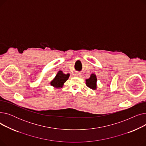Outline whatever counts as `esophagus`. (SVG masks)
<instances>
[{
    "label": "esophagus",
    "instance_id": "obj_1",
    "mask_svg": "<svg viewBox=\"0 0 146 146\" xmlns=\"http://www.w3.org/2000/svg\"><path fill=\"white\" fill-rule=\"evenodd\" d=\"M75 76H79V77H80V76H81V74H80V73L77 72V73H75Z\"/></svg>",
    "mask_w": 146,
    "mask_h": 146
}]
</instances>
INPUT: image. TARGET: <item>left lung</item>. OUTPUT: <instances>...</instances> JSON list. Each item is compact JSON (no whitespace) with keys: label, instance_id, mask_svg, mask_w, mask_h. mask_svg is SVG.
<instances>
[{"label":"left lung","instance_id":"left-lung-1","mask_svg":"<svg viewBox=\"0 0 146 146\" xmlns=\"http://www.w3.org/2000/svg\"><path fill=\"white\" fill-rule=\"evenodd\" d=\"M96 81L97 79L96 77V75L94 74H92L90 75V77L89 79L86 80V83L87 86L89 88L92 89H96Z\"/></svg>","mask_w":146,"mask_h":146}]
</instances>
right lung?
Returning a JSON list of instances; mask_svg holds the SVG:
<instances>
[{
	"mask_svg": "<svg viewBox=\"0 0 146 146\" xmlns=\"http://www.w3.org/2000/svg\"><path fill=\"white\" fill-rule=\"evenodd\" d=\"M69 74H64L61 71L58 72V73L56 76V78L52 80L51 82V85L56 88L62 87L63 83L68 79Z\"/></svg>",
	"mask_w": 146,
	"mask_h": 146,
	"instance_id": "1",
	"label": "right lung"
}]
</instances>
